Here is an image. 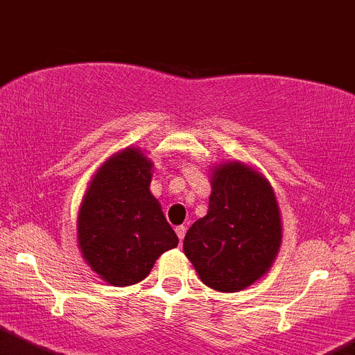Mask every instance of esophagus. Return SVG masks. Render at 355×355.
Segmentation results:
<instances>
[{
	"label": "esophagus",
	"mask_w": 355,
	"mask_h": 355,
	"mask_svg": "<svg viewBox=\"0 0 355 355\" xmlns=\"http://www.w3.org/2000/svg\"><path fill=\"white\" fill-rule=\"evenodd\" d=\"M175 232H177V235H178V239H180V242L184 241V237H185V226H177V228H175Z\"/></svg>",
	"instance_id": "1"
}]
</instances>
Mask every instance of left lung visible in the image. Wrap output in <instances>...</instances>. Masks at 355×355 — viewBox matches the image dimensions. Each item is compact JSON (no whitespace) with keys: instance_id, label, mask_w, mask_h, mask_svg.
<instances>
[{"instance_id":"left-lung-1","label":"left lung","mask_w":355,"mask_h":355,"mask_svg":"<svg viewBox=\"0 0 355 355\" xmlns=\"http://www.w3.org/2000/svg\"><path fill=\"white\" fill-rule=\"evenodd\" d=\"M209 212L187 230L184 253L217 292L248 288L270 269L281 245V217L269 180L239 161L212 170Z\"/></svg>"}]
</instances>
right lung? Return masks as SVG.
Masks as SVG:
<instances>
[{"mask_svg":"<svg viewBox=\"0 0 355 355\" xmlns=\"http://www.w3.org/2000/svg\"><path fill=\"white\" fill-rule=\"evenodd\" d=\"M150 161L139 148L111 155L92 178L78 216L83 258L114 286L145 279L155 260L177 248L161 203L150 193Z\"/></svg>","mask_w":355,"mask_h":355,"instance_id":"add662e5","label":"right lung"}]
</instances>
